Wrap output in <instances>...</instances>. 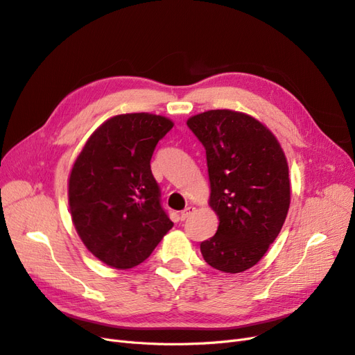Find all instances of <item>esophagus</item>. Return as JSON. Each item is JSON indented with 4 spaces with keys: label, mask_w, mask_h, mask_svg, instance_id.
<instances>
[{
    "label": "esophagus",
    "mask_w": 355,
    "mask_h": 355,
    "mask_svg": "<svg viewBox=\"0 0 355 355\" xmlns=\"http://www.w3.org/2000/svg\"><path fill=\"white\" fill-rule=\"evenodd\" d=\"M192 211H194V207H187L185 210H182V211H180V214H179L180 220H185L187 218H189Z\"/></svg>",
    "instance_id": "esophagus-1"
}]
</instances>
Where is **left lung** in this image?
Segmentation results:
<instances>
[{"label":"left lung","instance_id":"1","mask_svg":"<svg viewBox=\"0 0 355 355\" xmlns=\"http://www.w3.org/2000/svg\"><path fill=\"white\" fill-rule=\"evenodd\" d=\"M188 127L206 149L209 206L219 227L200 244L210 266L243 272L259 262L280 234L290 207L288 164L274 133L232 110L192 115Z\"/></svg>","mask_w":355,"mask_h":355}]
</instances>
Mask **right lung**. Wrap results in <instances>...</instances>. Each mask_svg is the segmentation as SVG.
Wrapping results in <instances>:
<instances>
[{
  "label": "right lung",
  "instance_id": "1",
  "mask_svg": "<svg viewBox=\"0 0 355 355\" xmlns=\"http://www.w3.org/2000/svg\"><path fill=\"white\" fill-rule=\"evenodd\" d=\"M173 125L149 112L114 115L73 161L68 202L75 231L94 257L115 270L142 263L173 227L151 171L154 149Z\"/></svg>",
  "mask_w": 355,
  "mask_h": 355
}]
</instances>
